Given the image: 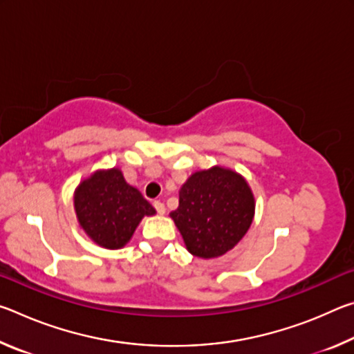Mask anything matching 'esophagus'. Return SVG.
<instances>
[{
  "instance_id": "34e87169",
  "label": "esophagus",
  "mask_w": 354,
  "mask_h": 354,
  "mask_svg": "<svg viewBox=\"0 0 354 354\" xmlns=\"http://www.w3.org/2000/svg\"><path fill=\"white\" fill-rule=\"evenodd\" d=\"M153 206H154L156 211H158V214H160V215L165 214V206H164L162 201H154Z\"/></svg>"
}]
</instances>
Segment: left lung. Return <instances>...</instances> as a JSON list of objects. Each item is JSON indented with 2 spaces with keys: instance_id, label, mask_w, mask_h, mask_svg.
<instances>
[{
  "instance_id": "1",
  "label": "left lung",
  "mask_w": 354,
  "mask_h": 354,
  "mask_svg": "<svg viewBox=\"0 0 354 354\" xmlns=\"http://www.w3.org/2000/svg\"><path fill=\"white\" fill-rule=\"evenodd\" d=\"M189 253L212 259L236 247L254 217L248 183L230 169L195 171L179 190V206L170 214Z\"/></svg>"
}]
</instances>
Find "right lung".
Instances as JSON below:
<instances>
[{
	"instance_id": "right-lung-1",
	"label": "right lung",
	"mask_w": 354,
	"mask_h": 354,
	"mask_svg": "<svg viewBox=\"0 0 354 354\" xmlns=\"http://www.w3.org/2000/svg\"><path fill=\"white\" fill-rule=\"evenodd\" d=\"M75 211L86 234L107 250L124 247L140 220L156 214L118 169L95 171L84 179L75 192Z\"/></svg>"
}]
</instances>
